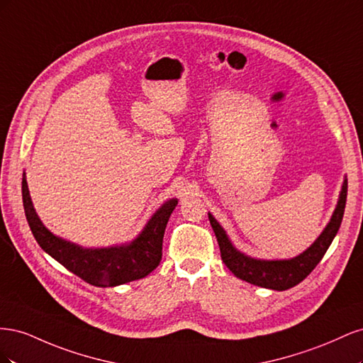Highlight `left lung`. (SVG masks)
<instances>
[{
	"label": "left lung",
	"mask_w": 363,
	"mask_h": 363,
	"mask_svg": "<svg viewBox=\"0 0 363 363\" xmlns=\"http://www.w3.org/2000/svg\"><path fill=\"white\" fill-rule=\"evenodd\" d=\"M347 180L342 184V191L335 213L330 223L324 228L321 236L318 238L311 248H307L303 255L296 256L291 260H257L251 259L242 252H239L232 244L223 230V227L216 223V219L208 213V221L215 232L219 250H221V259L225 267L232 271L235 276L240 280H245L256 286L286 291L294 288L295 284L301 283L309 274L315 269L318 263L324 257L325 251L330 247L333 238L336 236L337 230L342 223V216L347 203Z\"/></svg>",
	"instance_id": "left-lung-1"
}]
</instances>
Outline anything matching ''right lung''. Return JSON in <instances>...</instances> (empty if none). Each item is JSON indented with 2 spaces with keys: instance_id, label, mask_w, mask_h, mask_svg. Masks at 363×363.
Segmentation results:
<instances>
[{
  "instance_id": "obj_1",
  "label": "right lung",
  "mask_w": 363,
  "mask_h": 363,
  "mask_svg": "<svg viewBox=\"0 0 363 363\" xmlns=\"http://www.w3.org/2000/svg\"><path fill=\"white\" fill-rule=\"evenodd\" d=\"M23 203L31 233L43 251L69 269L86 283L100 288H111L147 277L162 260V242L164 228L177 200L164 203L152 215L138 239L123 247L86 250L54 236L43 227L33 208L26 174L23 179Z\"/></svg>"
}]
</instances>
